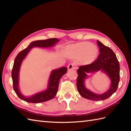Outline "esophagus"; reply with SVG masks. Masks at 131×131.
Segmentation results:
<instances>
[{
	"instance_id": "obj_1",
	"label": "esophagus",
	"mask_w": 131,
	"mask_h": 131,
	"mask_svg": "<svg viewBox=\"0 0 131 131\" xmlns=\"http://www.w3.org/2000/svg\"><path fill=\"white\" fill-rule=\"evenodd\" d=\"M68 70H71V69H75L77 68V66L75 63H70V64H69V65L68 66Z\"/></svg>"
}]
</instances>
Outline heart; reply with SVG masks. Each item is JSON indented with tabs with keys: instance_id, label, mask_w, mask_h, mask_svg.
Returning <instances> with one entry per match:
<instances>
[{
	"instance_id": "b5f03b06",
	"label": "heart",
	"mask_w": 131,
	"mask_h": 131,
	"mask_svg": "<svg viewBox=\"0 0 131 131\" xmlns=\"http://www.w3.org/2000/svg\"><path fill=\"white\" fill-rule=\"evenodd\" d=\"M68 51L75 56H82L85 62H91L94 60L98 53L97 47L89 42H82L68 46Z\"/></svg>"
}]
</instances>
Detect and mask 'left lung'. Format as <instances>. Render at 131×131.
Returning a JSON list of instances; mask_svg holds the SVG:
<instances>
[{
  "instance_id": "obj_1",
  "label": "left lung",
  "mask_w": 131,
  "mask_h": 131,
  "mask_svg": "<svg viewBox=\"0 0 131 131\" xmlns=\"http://www.w3.org/2000/svg\"><path fill=\"white\" fill-rule=\"evenodd\" d=\"M97 43L100 47V52L97 59L90 64L79 66L77 70L78 75L77 80L78 91L81 96L92 101H100L108 99L117 90L120 80V66L114 52L100 41L97 40ZM100 70L108 75L112 81V84L110 90L106 93L101 95H96L85 87L84 80L86 77L85 73Z\"/></svg>"
}]
</instances>
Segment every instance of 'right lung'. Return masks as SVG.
<instances>
[{
  "label": "right lung",
  "instance_id": "right-lung-1",
  "mask_svg": "<svg viewBox=\"0 0 131 131\" xmlns=\"http://www.w3.org/2000/svg\"><path fill=\"white\" fill-rule=\"evenodd\" d=\"M58 41L57 38H51L46 40H40L34 41L31 43L26 48L19 52L16 57L12 70V78L13 80V87L19 99L28 102L40 103L48 101L54 98L57 94L61 78L67 71L66 67L56 69L52 72L49 80L48 87L45 91L41 92L34 94L31 97H25L22 94L18 89V75L20 65L22 61L26 57L27 54L30 51V49L34 47H49L55 45Z\"/></svg>",
  "mask_w": 131,
  "mask_h": 131
}]
</instances>
